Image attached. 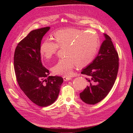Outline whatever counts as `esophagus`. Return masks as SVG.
Here are the masks:
<instances>
[{"label": "esophagus", "instance_id": "esophagus-1", "mask_svg": "<svg viewBox=\"0 0 133 133\" xmlns=\"http://www.w3.org/2000/svg\"><path fill=\"white\" fill-rule=\"evenodd\" d=\"M63 79H64V81H68L69 80H71L72 79L71 76H65L63 77Z\"/></svg>", "mask_w": 133, "mask_h": 133}]
</instances>
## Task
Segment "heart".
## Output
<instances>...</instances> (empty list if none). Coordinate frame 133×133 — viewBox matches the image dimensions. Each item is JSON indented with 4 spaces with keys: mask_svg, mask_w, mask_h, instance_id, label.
Instances as JSON below:
<instances>
[{
    "mask_svg": "<svg viewBox=\"0 0 133 133\" xmlns=\"http://www.w3.org/2000/svg\"><path fill=\"white\" fill-rule=\"evenodd\" d=\"M53 37L55 43L45 40L41 45L40 53L46 59H51L59 47H65L66 57L59 59L52 68L54 73L65 76L72 75L76 65L79 67L88 65L93 60L100 43L95 32L74 29L58 31Z\"/></svg>",
    "mask_w": 133,
    "mask_h": 133,
    "instance_id": "obj_1",
    "label": "heart"
}]
</instances>
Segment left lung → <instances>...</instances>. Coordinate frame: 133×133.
<instances>
[{
  "label": "left lung",
  "mask_w": 133,
  "mask_h": 133,
  "mask_svg": "<svg viewBox=\"0 0 133 133\" xmlns=\"http://www.w3.org/2000/svg\"><path fill=\"white\" fill-rule=\"evenodd\" d=\"M104 40L98 54L81 74L88 78V86L80 93V99L86 103L94 104L105 97L112 88L118 69V56L111 38L104 34Z\"/></svg>",
  "instance_id": "8db88e82"
}]
</instances>
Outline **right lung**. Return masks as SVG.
<instances>
[{
  "label": "right lung",
  "instance_id": "add662e5",
  "mask_svg": "<svg viewBox=\"0 0 133 133\" xmlns=\"http://www.w3.org/2000/svg\"><path fill=\"white\" fill-rule=\"evenodd\" d=\"M50 29L46 27L34 30L18 43L14 55V67L18 85L31 101L46 107L57 99L62 77L48 76L49 70L41 61V42Z\"/></svg>",
  "mask_w": 133,
  "mask_h": 133
}]
</instances>
